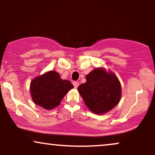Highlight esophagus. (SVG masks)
<instances>
[{
	"label": "esophagus",
	"instance_id": "esophagus-1",
	"mask_svg": "<svg viewBox=\"0 0 155 155\" xmlns=\"http://www.w3.org/2000/svg\"><path fill=\"white\" fill-rule=\"evenodd\" d=\"M73 84H74V87H75V88H77L78 87H79V83L78 82V81H74V82H73Z\"/></svg>",
	"mask_w": 155,
	"mask_h": 155
}]
</instances>
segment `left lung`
<instances>
[{"label": "left lung", "mask_w": 155, "mask_h": 155, "mask_svg": "<svg viewBox=\"0 0 155 155\" xmlns=\"http://www.w3.org/2000/svg\"><path fill=\"white\" fill-rule=\"evenodd\" d=\"M86 80V82L79 85L77 90L92 112L104 114L119 104L122 90L115 74L98 68L89 73Z\"/></svg>", "instance_id": "1"}]
</instances>
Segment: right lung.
<instances>
[{"mask_svg": "<svg viewBox=\"0 0 155 155\" xmlns=\"http://www.w3.org/2000/svg\"><path fill=\"white\" fill-rule=\"evenodd\" d=\"M73 87L68 80L62 79L58 72L50 71L32 80L30 90L35 104L51 110L59 106L64 96Z\"/></svg>", "mask_w": 155, "mask_h": 155, "instance_id": "1", "label": "right lung"}]
</instances>
